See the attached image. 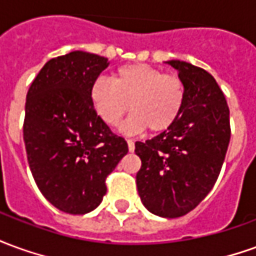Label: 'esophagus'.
Returning <instances> with one entry per match:
<instances>
[{
  "mask_svg": "<svg viewBox=\"0 0 256 256\" xmlns=\"http://www.w3.org/2000/svg\"><path fill=\"white\" fill-rule=\"evenodd\" d=\"M128 150H130V152H133L134 148H136V145H134V140H128Z\"/></svg>",
  "mask_w": 256,
  "mask_h": 256,
  "instance_id": "34e87169",
  "label": "esophagus"
}]
</instances>
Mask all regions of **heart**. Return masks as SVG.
I'll return each instance as SVG.
<instances>
[{
	"label": "heart",
	"mask_w": 256,
	"mask_h": 256,
	"mask_svg": "<svg viewBox=\"0 0 256 256\" xmlns=\"http://www.w3.org/2000/svg\"><path fill=\"white\" fill-rule=\"evenodd\" d=\"M90 102L101 122L116 128L130 111L124 130L137 133L148 128L160 133L182 114L186 88L177 74H166L146 64L133 63L116 68L112 78H97L90 86Z\"/></svg>",
	"instance_id": "obj_1"
}]
</instances>
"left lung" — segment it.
<instances>
[{
  "label": "left lung",
  "instance_id": "1",
  "mask_svg": "<svg viewBox=\"0 0 256 256\" xmlns=\"http://www.w3.org/2000/svg\"><path fill=\"white\" fill-rule=\"evenodd\" d=\"M186 88L182 114L163 133L136 142L137 189L152 214L178 218L196 208L216 182L230 141L229 106L214 76L172 60Z\"/></svg>",
  "mask_w": 256,
  "mask_h": 256
}]
</instances>
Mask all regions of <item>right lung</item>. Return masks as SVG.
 I'll return each mask as SVG.
<instances>
[{
  "label": "right lung",
  "mask_w": 256,
  "mask_h": 256,
  "mask_svg": "<svg viewBox=\"0 0 256 256\" xmlns=\"http://www.w3.org/2000/svg\"><path fill=\"white\" fill-rule=\"evenodd\" d=\"M108 66L106 58L75 50L50 58L27 92L30 170L46 200L67 214H86L101 203L106 177L128 152L90 102V86Z\"/></svg>",
  "instance_id": "1"
}]
</instances>
